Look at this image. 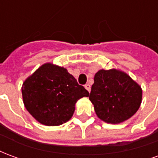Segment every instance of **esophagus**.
<instances>
[{"instance_id": "obj_1", "label": "esophagus", "mask_w": 158, "mask_h": 158, "mask_svg": "<svg viewBox=\"0 0 158 158\" xmlns=\"http://www.w3.org/2000/svg\"><path fill=\"white\" fill-rule=\"evenodd\" d=\"M85 89L88 90V91H90V85H89V84H86L85 85Z\"/></svg>"}]
</instances>
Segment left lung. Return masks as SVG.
<instances>
[{"label": "left lung", "mask_w": 158, "mask_h": 158, "mask_svg": "<svg viewBox=\"0 0 158 158\" xmlns=\"http://www.w3.org/2000/svg\"><path fill=\"white\" fill-rule=\"evenodd\" d=\"M89 99L100 119L116 124L130 118L138 111L142 89L126 73L102 69L95 74Z\"/></svg>", "instance_id": "8db88e82"}]
</instances>
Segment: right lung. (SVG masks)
<instances>
[{
	"instance_id": "1",
	"label": "right lung",
	"mask_w": 158,
	"mask_h": 158,
	"mask_svg": "<svg viewBox=\"0 0 158 158\" xmlns=\"http://www.w3.org/2000/svg\"><path fill=\"white\" fill-rule=\"evenodd\" d=\"M22 95L26 109L38 122L58 126L72 118L77 101L89 92L66 69L45 63L23 82Z\"/></svg>"
}]
</instances>
